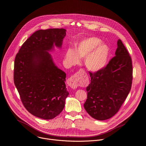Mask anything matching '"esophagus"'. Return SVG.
Returning <instances> with one entry per match:
<instances>
[{
	"label": "esophagus",
	"mask_w": 146,
	"mask_h": 146,
	"mask_svg": "<svg viewBox=\"0 0 146 146\" xmlns=\"http://www.w3.org/2000/svg\"><path fill=\"white\" fill-rule=\"evenodd\" d=\"M82 73V71H81L80 72H78L75 75H74L69 78L68 80V83L71 88L75 89L81 84Z\"/></svg>",
	"instance_id": "obj_1"
}]
</instances>
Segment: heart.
Instances as JSON below:
<instances>
[{
	"label": "heart",
	"instance_id": "b5f03b06",
	"mask_svg": "<svg viewBox=\"0 0 146 146\" xmlns=\"http://www.w3.org/2000/svg\"><path fill=\"white\" fill-rule=\"evenodd\" d=\"M109 55V48L102 44L101 40L92 37L82 40L75 47V51L68 49L66 52L65 59L69 65L77 64L80 58H85V65L88 70L97 72L106 66Z\"/></svg>",
	"mask_w": 146,
	"mask_h": 146
}]
</instances>
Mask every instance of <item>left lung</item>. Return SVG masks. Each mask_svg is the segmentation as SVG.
I'll return each instance as SVG.
<instances>
[{
  "label": "left lung",
  "mask_w": 146,
  "mask_h": 146,
  "mask_svg": "<svg viewBox=\"0 0 146 146\" xmlns=\"http://www.w3.org/2000/svg\"><path fill=\"white\" fill-rule=\"evenodd\" d=\"M114 57L102 70L90 73L91 83L86 87L84 108L98 120L113 116L130 91L133 80L131 58L119 39Z\"/></svg>",
  "instance_id": "8db88e82"
}]
</instances>
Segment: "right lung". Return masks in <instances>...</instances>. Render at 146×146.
I'll return each mask as SVG.
<instances>
[{"instance_id":"1","label":"right lung","mask_w":146,"mask_h":146,"mask_svg":"<svg viewBox=\"0 0 146 146\" xmlns=\"http://www.w3.org/2000/svg\"><path fill=\"white\" fill-rule=\"evenodd\" d=\"M64 29L39 30L22 45L15 60L14 82L25 108L42 119L58 116L69 93L66 74L58 68L48 52L61 48Z\"/></svg>"}]
</instances>
